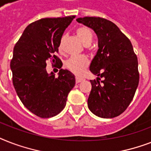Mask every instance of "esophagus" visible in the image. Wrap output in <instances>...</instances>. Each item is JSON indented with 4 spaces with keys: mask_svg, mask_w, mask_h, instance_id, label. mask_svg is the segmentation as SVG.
I'll return each instance as SVG.
<instances>
[{
    "mask_svg": "<svg viewBox=\"0 0 151 151\" xmlns=\"http://www.w3.org/2000/svg\"><path fill=\"white\" fill-rule=\"evenodd\" d=\"M83 80H84V79H83L82 78H78V77H77V78H76V83L81 82Z\"/></svg>",
    "mask_w": 151,
    "mask_h": 151,
    "instance_id": "esophagus-1",
    "label": "esophagus"
}]
</instances>
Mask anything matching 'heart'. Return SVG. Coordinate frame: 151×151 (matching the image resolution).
<instances>
[{
	"mask_svg": "<svg viewBox=\"0 0 151 151\" xmlns=\"http://www.w3.org/2000/svg\"><path fill=\"white\" fill-rule=\"evenodd\" d=\"M76 35L80 39L85 45H89L93 39V33L89 27L85 26H81L76 29ZM65 35H63L59 43V50H63ZM89 66V60L85 55L73 56L68 59L66 63V67L75 75H81L88 66Z\"/></svg>",
	"mask_w": 151,
	"mask_h": 151,
	"instance_id": "heart-1",
	"label": "heart"
}]
</instances>
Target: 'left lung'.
Listing matches in <instances>:
<instances>
[{"mask_svg": "<svg viewBox=\"0 0 151 151\" xmlns=\"http://www.w3.org/2000/svg\"><path fill=\"white\" fill-rule=\"evenodd\" d=\"M77 21L92 28L98 37L99 49L90 70L99 78L90 81L88 106L99 117H117L132 102L139 80L138 60L131 41L104 18H78Z\"/></svg>", "mask_w": 151, "mask_h": 151, "instance_id": "1", "label": "left lung"}]
</instances>
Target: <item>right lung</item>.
<instances>
[{
  "label": "right lung",
  "instance_id": "1",
  "mask_svg": "<svg viewBox=\"0 0 151 151\" xmlns=\"http://www.w3.org/2000/svg\"><path fill=\"white\" fill-rule=\"evenodd\" d=\"M75 15L45 18L27 26L16 42L10 67L12 83L22 104L41 118L54 117L66 106L75 77L60 69L59 76L46 70L47 61L61 68L59 43L64 30ZM57 66H55V65Z\"/></svg>",
  "mask_w": 151,
  "mask_h": 151
}]
</instances>
